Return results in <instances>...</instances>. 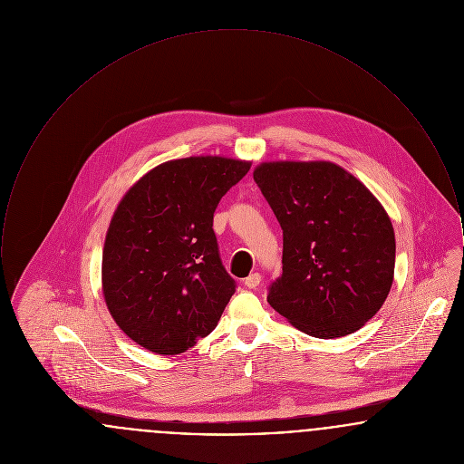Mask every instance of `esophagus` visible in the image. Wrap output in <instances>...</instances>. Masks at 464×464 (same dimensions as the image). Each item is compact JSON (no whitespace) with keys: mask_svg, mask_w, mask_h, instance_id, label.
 <instances>
[{"mask_svg":"<svg viewBox=\"0 0 464 464\" xmlns=\"http://www.w3.org/2000/svg\"><path fill=\"white\" fill-rule=\"evenodd\" d=\"M245 287L248 288H256L259 287V284H261V275L259 273H252V275H248L246 278H245Z\"/></svg>","mask_w":464,"mask_h":464,"instance_id":"1","label":"esophagus"}]
</instances>
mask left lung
Instances as JSON below:
<instances>
[{
    "label": "left lung",
    "mask_w": 464,
    "mask_h": 464,
    "mask_svg": "<svg viewBox=\"0 0 464 464\" xmlns=\"http://www.w3.org/2000/svg\"><path fill=\"white\" fill-rule=\"evenodd\" d=\"M254 180L284 231L271 308L313 337L358 331L393 284L395 233L382 205L329 161L263 163Z\"/></svg>",
    "instance_id": "obj_1"
}]
</instances>
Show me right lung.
<instances>
[{
  "label": "right lung",
  "mask_w": 464,
  "mask_h": 464,
  "mask_svg": "<svg viewBox=\"0 0 464 464\" xmlns=\"http://www.w3.org/2000/svg\"><path fill=\"white\" fill-rule=\"evenodd\" d=\"M248 161L191 156L148 172L120 201L102 252L118 327L142 348L179 354L216 329L237 282L222 266L214 212Z\"/></svg>",
  "instance_id": "add662e5"
}]
</instances>
